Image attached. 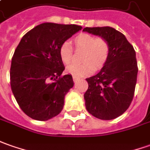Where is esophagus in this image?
<instances>
[{
    "label": "esophagus",
    "mask_w": 150,
    "mask_h": 150,
    "mask_svg": "<svg viewBox=\"0 0 150 150\" xmlns=\"http://www.w3.org/2000/svg\"><path fill=\"white\" fill-rule=\"evenodd\" d=\"M78 79H79V78H77V77H75V76H73V80H74V82H76V81H77V80H78Z\"/></svg>",
    "instance_id": "34e87169"
}]
</instances>
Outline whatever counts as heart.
Returning <instances> with one entry per match:
<instances>
[{
  "instance_id": "obj_1",
  "label": "heart",
  "mask_w": 150,
  "mask_h": 150,
  "mask_svg": "<svg viewBox=\"0 0 150 150\" xmlns=\"http://www.w3.org/2000/svg\"><path fill=\"white\" fill-rule=\"evenodd\" d=\"M75 48L83 50L81 56L82 64H71L67 68V72L75 77L90 75L93 71L101 70L108 61L111 47L104 38L83 33L73 39ZM73 47L69 42H62L59 47V57L65 65H69L73 59Z\"/></svg>"
}]
</instances>
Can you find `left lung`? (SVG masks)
Wrapping results in <instances>:
<instances>
[{"mask_svg":"<svg viewBox=\"0 0 150 150\" xmlns=\"http://www.w3.org/2000/svg\"><path fill=\"white\" fill-rule=\"evenodd\" d=\"M83 31L109 42V59L96 75L86 79L88 88L83 98L91 115L112 120L126 112L134 97L138 73L135 51L125 35L113 28L86 27Z\"/></svg>","mask_w":150,"mask_h":150,"instance_id":"left-lung-1","label":"left lung"}]
</instances>
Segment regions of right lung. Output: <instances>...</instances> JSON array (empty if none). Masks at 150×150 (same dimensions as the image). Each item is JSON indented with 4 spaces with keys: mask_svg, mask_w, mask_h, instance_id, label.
<instances>
[{
    "mask_svg": "<svg viewBox=\"0 0 150 150\" xmlns=\"http://www.w3.org/2000/svg\"><path fill=\"white\" fill-rule=\"evenodd\" d=\"M75 24L43 23L24 34L11 60V86L19 108L29 117L47 121L64 107L74 85L59 57L62 42L81 30Z\"/></svg>",
    "mask_w": 150,
    "mask_h": 150,
    "instance_id": "add662e5",
    "label": "right lung"
}]
</instances>
